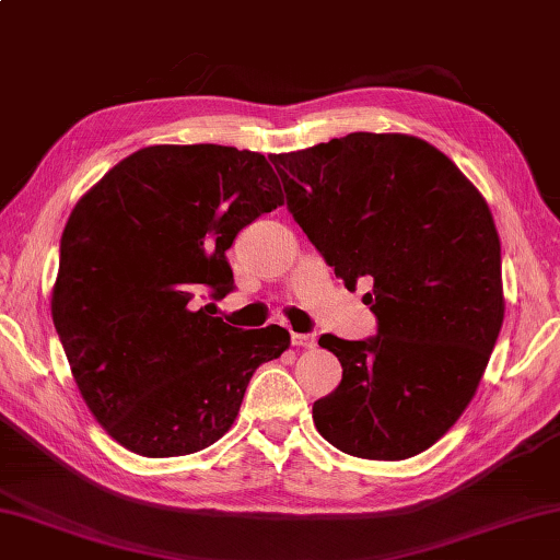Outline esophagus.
<instances>
[{
  "mask_svg": "<svg viewBox=\"0 0 560 560\" xmlns=\"http://www.w3.org/2000/svg\"><path fill=\"white\" fill-rule=\"evenodd\" d=\"M292 346H300V348H314V343H316V336L314 334H294L292 331Z\"/></svg>",
  "mask_w": 560,
  "mask_h": 560,
  "instance_id": "obj_1",
  "label": "esophagus"
}]
</instances>
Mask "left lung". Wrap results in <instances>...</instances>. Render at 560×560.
Masks as SVG:
<instances>
[{"label": "left lung", "mask_w": 560, "mask_h": 560, "mask_svg": "<svg viewBox=\"0 0 560 560\" xmlns=\"http://www.w3.org/2000/svg\"><path fill=\"white\" fill-rule=\"evenodd\" d=\"M270 161L290 214L346 288L373 282L363 302L377 334L319 339L343 377L314 402V424L348 456H417L468 407L502 329L490 209L444 153L405 133L355 131Z\"/></svg>", "instance_id": "left-lung-1"}]
</instances>
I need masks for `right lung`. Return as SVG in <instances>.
Returning a JSON list of instances; mask_svg holds the SVG:
<instances>
[{
	"instance_id": "1",
	"label": "right lung",
	"mask_w": 560,
	"mask_h": 560,
	"mask_svg": "<svg viewBox=\"0 0 560 560\" xmlns=\"http://www.w3.org/2000/svg\"><path fill=\"white\" fill-rule=\"evenodd\" d=\"M282 202L266 155L197 143L131 153L72 209L52 324L80 395L124 448L212 446L256 368L290 346L278 324L244 331L195 302L234 290L226 250Z\"/></svg>"
}]
</instances>
